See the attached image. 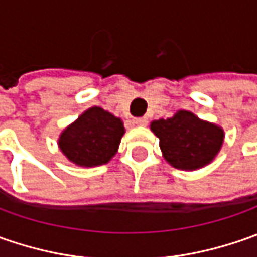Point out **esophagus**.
<instances>
[{"mask_svg":"<svg viewBox=\"0 0 257 257\" xmlns=\"http://www.w3.org/2000/svg\"><path fill=\"white\" fill-rule=\"evenodd\" d=\"M133 123L136 124V125H139V127H143V125H147L149 120H147L146 117H139V118H134Z\"/></svg>","mask_w":257,"mask_h":257,"instance_id":"34e87169","label":"esophagus"}]
</instances>
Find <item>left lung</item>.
I'll return each instance as SVG.
<instances>
[{
	"label": "left lung",
	"mask_w": 257,
	"mask_h": 257,
	"mask_svg": "<svg viewBox=\"0 0 257 257\" xmlns=\"http://www.w3.org/2000/svg\"><path fill=\"white\" fill-rule=\"evenodd\" d=\"M160 140L164 160L174 169L193 172L210 164L224 142V130L217 124L199 118L187 110H179L170 118L150 123Z\"/></svg>",
	"instance_id": "obj_1"
}]
</instances>
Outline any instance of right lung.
I'll return each mask as SVG.
<instances>
[{"instance_id": "1", "label": "right lung", "mask_w": 257, "mask_h": 257, "mask_svg": "<svg viewBox=\"0 0 257 257\" xmlns=\"http://www.w3.org/2000/svg\"><path fill=\"white\" fill-rule=\"evenodd\" d=\"M124 133L120 117L94 105L61 132L58 149L75 166L97 167L115 156Z\"/></svg>"}]
</instances>
